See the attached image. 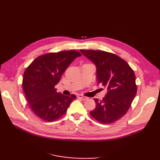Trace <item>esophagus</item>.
Masks as SVG:
<instances>
[{"label": "esophagus", "instance_id": "esophagus-1", "mask_svg": "<svg viewBox=\"0 0 160 160\" xmlns=\"http://www.w3.org/2000/svg\"><path fill=\"white\" fill-rule=\"evenodd\" d=\"M77 98H79V99H83V100H87V99H88V98H87V97H85V96H83V95H77Z\"/></svg>", "mask_w": 160, "mask_h": 160}]
</instances>
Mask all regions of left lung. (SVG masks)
Returning a JSON list of instances; mask_svg holds the SVG:
<instances>
[{"instance_id": "1", "label": "left lung", "mask_w": 160, "mask_h": 160, "mask_svg": "<svg viewBox=\"0 0 160 160\" xmlns=\"http://www.w3.org/2000/svg\"><path fill=\"white\" fill-rule=\"evenodd\" d=\"M96 67L99 84L107 88L102 100L95 99L96 108L91 115L103 124H109L127 113L137 93L134 72L128 62L108 52L80 50Z\"/></svg>"}]
</instances>
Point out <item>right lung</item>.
I'll return each instance as SVG.
<instances>
[{"mask_svg": "<svg viewBox=\"0 0 160 160\" xmlns=\"http://www.w3.org/2000/svg\"><path fill=\"white\" fill-rule=\"evenodd\" d=\"M81 54L76 51L48 53L38 57L24 72L22 88L30 108L37 117L54 122L64 115L75 95L57 93L55 86L66 69Z\"/></svg>", "mask_w": 160, "mask_h": 160, "instance_id": "obj_1", "label": "right lung"}]
</instances>
